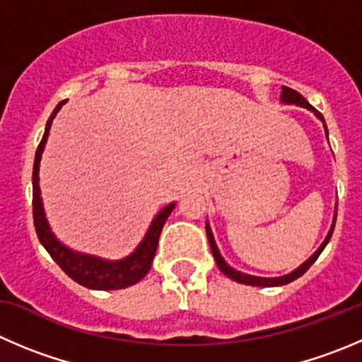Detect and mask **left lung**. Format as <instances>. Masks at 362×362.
<instances>
[{
	"instance_id": "left-lung-1",
	"label": "left lung",
	"mask_w": 362,
	"mask_h": 362,
	"mask_svg": "<svg viewBox=\"0 0 362 362\" xmlns=\"http://www.w3.org/2000/svg\"><path fill=\"white\" fill-rule=\"evenodd\" d=\"M281 103L282 105H295V106H300V108H308L309 112H313L316 115V119L322 120L323 127H325V135H327V140H329V132H327V126H325V120H323L322 113L316 112L315 108H313L311 105H309L308 101H305L304 98H302L300 94H298L297 90H293V88H288V87H282V92H281ZM336 215H338V206L334 208V216H332V226H330L329 233H327L325 240L322 242V245L318 247V249L313 252V256H309L308 259L304 261V263L300 264V267L295 268L293 272H290V274L286 275H281V277H257V275H250V274H243V272L236 270V268L229 267L227 264V261L223 259L222 254H220L218 247H216L215 243V238H213V233H211V227H209V222L206 220V235H208V242H209V249H211V254L213 257H215L216 261V267L220 268V272H222L223 275H227L229 279H233V281L240 282V284H247V286H257V288H274V286H282V284H288V282H293L295 279H298L300 275H304L305 272L309 270V267H311L313 263H315L316 259H318V256L322 254V250L325 249V245L329 243L330 236H332V230H334V226H336Z\"/></svg>"
}]
</instances>
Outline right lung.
<instances>
[{
  "label": "right lung",
  "mask_w": 362,
  "mask_h": 362,
  "mask_svg": "<svg viewBox=\"0 0 362 362\" xmlns=\"http://www.w3.org/2000/svg\"><path fill=\"white\" fill-rule=\"evenodd\" d=\"M64 103H60L53 110L49 119H47L46 132H44V136L35 153V163H33V222H35L37 236H39L44 249L54 259V263L72 281H76L81 286L90 288V290H122V288L133 286L139 281H142L147 275V272L151 270V264H153L154 254H156L158 249V240H160L161 229H163L172 209L175 208V202H170V204H167L163 209H160L156 213V216L151 222L149 229H147L146 236L139 243V247L129 256L122 257V259H105V257L92 256V254L78 252V250H72L71 247L64 245L54 236L53 229H51L49 222H47L39 185V168L40 160H42L44 147H46L47 136H49L53 119L60 112Z\"/></svg>",
  "instance_id": "obj_1"
}]
</instances>
